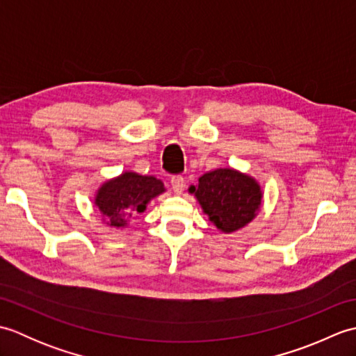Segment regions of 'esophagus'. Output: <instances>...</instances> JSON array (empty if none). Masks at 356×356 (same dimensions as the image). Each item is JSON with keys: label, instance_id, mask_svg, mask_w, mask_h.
I'll use <instances>...</instances> for the list:
<instances>
[{"label": "esophagus", "instance_id": "34e87169", "mask_svg": "<svg viewBox=\"0 0 356 356\" xmlns=\"http://www.w3.org/2000/svg\"><path fill=\"white\" fill-rule=\"evenodd\" d=\"M171 186H172V191L176 194H180L184 191L185 188V179L182 176H172L171 177Z\"/></svg>", "mask_w": 356, "mask_h": 356}]
</instances>
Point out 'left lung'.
<instances>
[{
	"instance_id": "1",
	"label": "left lung",
	"mask_w": 356,
	"mask_h": 356,
	"mask_svg": "<svg viewBox=\"0 0 356 356\" xmlns=\"http://www.w3.org/2000/svg\"><path fill=\"white\" fill-rule=\"evenodd\" d=\"M190 193L218 229L234 232L257 216L261 205V190L255 179L232 168L209 171L199 179Z\"/></svg>"
}]
</instances>
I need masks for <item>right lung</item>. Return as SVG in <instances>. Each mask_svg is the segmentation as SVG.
I'll use <instances>...</instances> for the list:
<instances>
[{"mask_svg":"<svg viewBox=\"0 0 356 356\" xmlns=\"http://www.w3.org/2000/svg\"><path fill=\"white\" fill-rule=\"evenodd\" d=\"M163 191V184L153 176L124 172L97 190L95 203L107 218V225L113 228H124L128 218L143 213L147 203Z\"/></svg>","mask_w":356,"mask_h":356,"instance_id":"right-lung-1","label":"right lung"}]
</instances>
